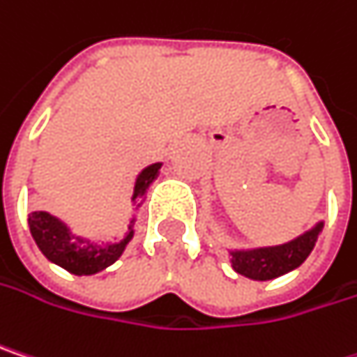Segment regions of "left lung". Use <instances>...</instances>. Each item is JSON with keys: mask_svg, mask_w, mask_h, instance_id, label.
I'll use <instances>...</instances> for the list:
<instances>
[{"mask_svg": "<svg viewBox=\"0 0 357 357\" xmlns=\"http://www.w3.org/2000/svg\"><path fill=\"white\" fill-rule=\"evenodd\" d=\"M321 229H323V222H319L314 229H310L290 243L249 249V251H233L231 264H233L235 272H239L245 278H251V280H272V278H278L286 272H292L312 251Z\"/></svg>", "mask_w": 357, "mask_h": 357, "instance_id": "left-lung-1", "label": "left lung"}]
</instances>
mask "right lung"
<instances>
[{
  "instance_id": "obj_1",
  "label": "right lung",
  "mask_w": 357,
  "mask_h": 357,
  "mask_svg": "<svg viewBox=\"0 0 357 357\" xmlns=\"http://www.w3.org/2000/svg\"><path fill=\"white\" fill-rule=\"evenodd\" d=\"M161 169V163H153L145 167L135 183L132 202L137 204L145 196L146 188L153 183ZM28 225L38 249L47 255L52 264L65 268L75 275H89L102 272L104 268L112 266L122 255L126 243L132 239V227H128V235L112 245H96L91 241H83L82 237H73L67 225H63L56 216L49 212L34 211L28 214Z\"/></svg>"
}]
</instances>
